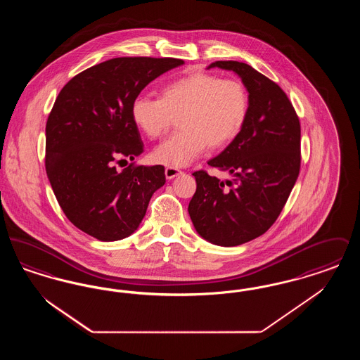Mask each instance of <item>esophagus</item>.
I'll list each match as a JSON object with an SVG mask.
<instances>
[{
    "label": "esophagus",
    "instance_id": "esophagus-1",
    "mask_svg": "<svg viewBox=\"0 0 360 360\" xmlns=\"http://www.w3.org/2000/svg\"><path fill=\"white\" fill-rule=\"evenodd\" d=\"M165 174H166V178H167V179H172V178L178 176L179 174H182V172H181L179 169H176V167H172V166H169V167H166Z\"/></svg>",
    "mask_w": 360,
    "mask_h": 360
}]
</instances>
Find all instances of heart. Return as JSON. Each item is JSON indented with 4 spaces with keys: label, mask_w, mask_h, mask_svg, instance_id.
I'll return each mask as SVG.
<instances>
[{
    "label": "heart",
    "mask_w": 360,
    "mask_h": 360,
    "mask_svg": "<svg viewBox=\"0 0 360 360\" xmlns=\"http://www.w3.org/2000/svg\"><path fill=\"white\" fill-rule=\"evenodd\" d=\"M250 113V93L239 79L197 71L166 84L160 98L140 94L131 116L150 139L163 136L178 117L181 127L153 153L158 163L184 167L207 148L220 150L243 131Z\"/></svg>",
    "instance_id": "1"
}]
</instances>
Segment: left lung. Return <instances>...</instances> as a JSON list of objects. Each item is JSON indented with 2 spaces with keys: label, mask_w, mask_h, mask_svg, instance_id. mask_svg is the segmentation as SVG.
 I'll return each instance as SVG.
<instances>
[{
  "label": "left lung",
  "mask_w": 360,
  "mask_h": 360,
  "mask_svg": "<svg viewBox=\"0 0 360 360\" xmlns=\"http://www.w3.org/2000/svg\"><path fill=\"white\" fill-rule=\"evenodd\" d=\"M212 68L239 75L250 113L239 136L207 162L233 179L193 172L197 188L188 210L201 238L233 247L263 235L281 214L300 174L301 125L286 93L250 65L217 60Z\"/></svg>",
  "instance_id": "left-lung-1"
}]
</instances>
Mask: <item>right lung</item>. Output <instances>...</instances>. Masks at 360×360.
Segmentation results:
<instances>
[{
	"label": "right lung",
	"instance_id": "obj_1",
	"mask_svg": "<svg viewBox=\"0 0 360 360\" xmlns=\"http://www.w3.org/2000/svg\"><path fill=\"white\" fill-rule=\"evenodd\" d=\"M181 65L174 58H113L71 78L56 97L46 125V172L63 213L87 235L128 238L166 184L163 166L116 165L144 151L132 101Z\"/></svg>",
	"mask_w": 360,
	"mask_h": 360
}]
</instances>
